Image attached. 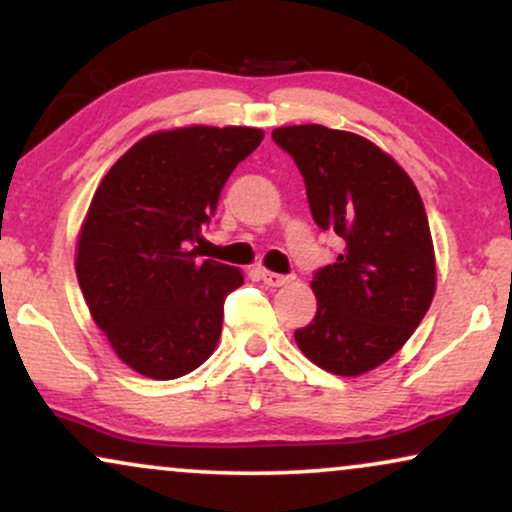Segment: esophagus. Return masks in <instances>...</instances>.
<instances>
[{"label":"esophagus","instance_id":"34e87169","mask_svg":"<svg viewBox=\"0 0 512 512\" xmlns=\"http://www.w3.org/2000/svg\"><path fill=\"white\" fill-rule=\"evenodd\" d=\"M258 275H261V280L268 284V287H284V284L291 282V275H280V272L261 270Z\"/></svg>","mask_w":512,"mask_h":512}]
</instances>
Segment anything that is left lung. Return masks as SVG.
<instances>
[{"mask_svg":"<svg viewBox=\"0 0 512 512\" xmlns=\"http://www.w3.org/2000/svg\"><path fill=\"white\" fill-rule=\"evenodd\" d=\"M272 138L301 169L315 223L345 242L310 282L317 315L296 329V345L324 371L362 376L409 341L433 303L435 249L421 195L388 152L350 131L301 124Z\"/></svg>","mask_w":512,"mask_h":512,"instance_id":"left-lung-1","label":"left lung"}]
</instances>
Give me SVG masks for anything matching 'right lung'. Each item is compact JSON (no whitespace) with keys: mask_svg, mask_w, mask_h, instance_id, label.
I'll return each instance as SVG.
<instances>
[{"mask_svg":"<svg viewBox=\"0 0 512 512\" xmlns=\"http://www.w3.org/2000/svg\"><path fill=\"white\" fill-rule=\"evenodd\" d=\"M263 141L254 126H178L131 145L94 192L77 237L84 301L119 360L169 381L214 353L240 268L199 261L232 169Z\"/></svg>","mask_w":512,"mask_h":512,"instance_id":"right-lung-1","label":"right lung"}]
</instances>
